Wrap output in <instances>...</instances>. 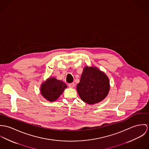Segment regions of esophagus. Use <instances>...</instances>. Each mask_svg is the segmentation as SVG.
I'll use <instances>...</instances> for the list:
<instances>
[{"label":"esophagus","instance_id":"34e87169","mask_svg":"<svg viewBox=\"0 0 149 149\" xmlns=\"http://www.w3.org/2000/svg\"><path fill=\"white\" fill-rule=\"evenodd\" d=\"M68 86L70 88H73L75 86V83H68Z\"/></svg>","mask_w":149,"mask_h":149}]
</instances>
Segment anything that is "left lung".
I'll return each instance as SVG.
<instances>
[{
    "mask_svg": "<svg viewBox=\"0 0 149 149\" xmlns=\"http://www.w3.org/2000/svg\"><path fill=\"white\" fill-rule=\"evenodd\" d=\"M77 88L83 102L90 104H95L107 95L110 90L109 79L96 67H86Z\"/></svg>",
    "mask_w": 149,
    "mask_h": 149,
    "instance_id": "8db88e82",
    "label": "left lung"
}]
</instances>
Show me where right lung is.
Here are the masks:
<instances>
[{
  "label": "right lung",
  "mask_w": 149,
  "mask_h": 149,
  "mask_svg": "<svg viewBox=\"0 0 149 149\" xmlns=\"http://www.w3.org/2000/svg\"><path fill=\"white\" fill-rule=\"evenodd\" d=\"M67 87L63 81L57 80L55 78H50L41 86L42 95L48 100L53 102L58 99Z\"/></svg>",
  "instance_id": "1"
}]
</instances>
